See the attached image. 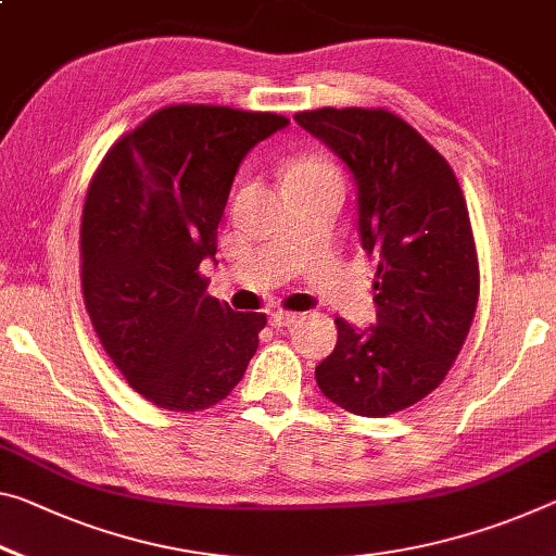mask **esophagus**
<instances>
[{"mask_svg":"<svg viewBox=\"0 0 556 556\" xmlns=\"http://www.w3.org/2000/svg\"><path fill=\"white\" fill-rule=\"evenodd\" d=\"M296 319L299 316L296 314H292V312H271L269 314V324L275 326V329H281V326H294L296 324Z\"/></svg>","mask_w":556,"mask_h":556,"instance_id":"34e87169","label":"esophagus"}]
</instances>
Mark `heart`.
I'll list each match as a JSON object with an SVG mask.
<instances>
[{"instance_id":"heart-1","label":"heart","mask_w":556,"mask_h":556,"mask_svg":"<svg viewBox=\"0 0 556 556\" xmlns=\"http://www.w3.org/2000/svg\"><path fill=\"white\" fill-rule=\"evenodd\" d=\"M321 175H337V170H333V165L329 161H324V157L304 155L299 157V161H294L292 167L287 170V188L289 185H296L312 178H321Z\"/></svg>"}]
</instances>
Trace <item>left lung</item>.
<instances>
[{
	"instance_id": "8db88e82",
	"label": "left lung",
	"mask_w": 556,
	"mask_h": 556,
	"mask_svg": "<svg viewBox=\"0 0 556 556\" xmlns=\"http://www.w3.org/2000/svg\"><path fill=\"white\" fill-rule=\"evenodd\" d=\"M294 121L337 153L358 190V235L376 269V324L337 319L316 366L331 403L383 418L426 399L468 339L480 294L478 250L453 167L386 109H316Z\"/></svg>"
}]
</instances>
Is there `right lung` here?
<instances>
[{
    "label": "right lung",
    "instance_id": "1",
    "mask_svg": "<svg viewBox=\"0 0 556 556\" xmlns=\"http://www.w3.org/2000/svg\"><path fill=\"white\" fill-rule=\"evenodd\" d=\"M289 118L178 103L116 143L88 185L81 287L93 331L130 389L157 408H213L242 381L267 316L210 296L202 260L242 157Z\"/></svg>",
    "mask_w": 556,
    "mask_h": 556
}]
</instances>
